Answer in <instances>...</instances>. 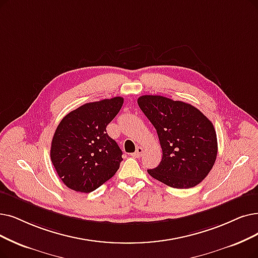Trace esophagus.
<instances>
[{"instance_id": "1", "label": "esophagus", "mask_w": 258, "mask_h": 258, "mask_svg": "<svg viewBox=\"0 0 258 258\" xmlns=\"http://www.w3.org/2000/svg\"><path fill=\"white\" fill-rule=\"evenodd\" d=\"M143 152H144V148H143V147H141V146H139V147H137L136 152H135V153H132L131 156H132V157H135V158H141V156L143 154Z\"/></svg>"}]
</instances>
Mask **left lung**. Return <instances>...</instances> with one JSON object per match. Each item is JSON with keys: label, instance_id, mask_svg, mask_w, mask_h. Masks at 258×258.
<instances>
[{"label": "left lung", "instance_id": "obj_1", "mask_svg": "<svg viewBox=\"0 0 258 258\" xmlns=\"http://www.w3.org/2000/svg\"><path fill=\"white\" fill-rule=\"evenodd\" d=\"M138 104L156 128L163 151L154 179L173 188H190L208 176L217 158V136L212 121L186 102L143 95Z\"/></svg>", "mask_w": 258, "mask_h": 258}]
</instances>
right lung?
Segmentation results:
<instances>
[{
	"label": "right lung",
	"mask_w": 258,
	"mask_h": 258,
	"mask_svg": "<svg viewBox=\"0 0 258 258\" xmlns=\"http://www.w3.org/2000/svg\"><path fill=\"white\" fill-rule=\"evenodd\" d=\"M122 104L119 96L88 102L59 122L51 140L50 160L69 188L91 192L119 168L122 152L106 128Z\"/></svg>",
	"instance_id": "right-lung-1"
}]
</instances>
